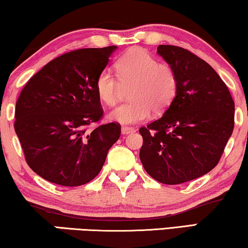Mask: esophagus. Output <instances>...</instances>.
Returning a JSON list of instances; mask_svg holds the SVG:
<instances>
[{
	"mask_svg": "<svg viewBox=\"0 0 248 248\" xmlns=\"http://www.w3.org/2000/svg\"><path fill=\"white\" fill-rule=\"evenodd\" d=\"M136 130L134 128H130V127H123L121 128V134L123 135H128V134H131V132H135Z\"/></svg>",
	"mask_w": 248,
	"mask_h": 248,
	"instance_id": "34e87169",
	"label": "esophagus"
}]
</instances>
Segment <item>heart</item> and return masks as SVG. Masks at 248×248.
Masks as SVG:
<instances>
[{
	"label": "heart",
	"mask_w": 248,
	"mask_h": 248,
	"mask_svg": "<svg viewBox=\"0 0 248 248\" xmlns=\"http://www.w3.org/2000/svg\"><path fill=\"white\" fill-rule=\"evenodd\" d=\"M118 76L109 68L99 73L95 91L99 99L108 107L116 104L121 90L129 89L128 103L121 104L109 118L121 124H136L147 120L152 110L163 112L177 92V74L173 66L158 62L142 48H132L116 62ZM120 78L118 79L117 78Z\"/></svg>",
	"instance_id": "b5f03b06"
}]
</instances>
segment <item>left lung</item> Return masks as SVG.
I'll return each instance as SVG.
<instances>
[{
	"label": "left lung",
	"instance_id": "1",
	"mask_svg": "<svg viewBox=\"0 0 248 248\" xmlns=\"http://www.w3.org/2000/svg\"><path fill=\"white\" fill-rule=\"evenodd\" d=\"M157 54L177 74L176 95L159 119L139 132L141 164L153 179L181 184L214 169L233 130L235 103L203 59L184 48L159 45Z\"/></svg>",
	"mask_w": 248,
	"mask_h": 248
}]
</instances>
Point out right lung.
<instances>
[{"label": "right lung", "mask_w": 248, "mask_h": 248, "mask_svg": "<svg viewBox=\"0 0 248 248\" xmlns=\"http://www.w3.org/2000/svg\"><path fill=\"white\" fill-rule=\"evenodd\" d=\"M117 46L69 51L45 65L21 91L15 130L30 169L64 186L89 183L120 137L119 124L97 123L103 109L95 79Z\"/></svg>", "instance_id": "right-lung-1"}]
</instances>
